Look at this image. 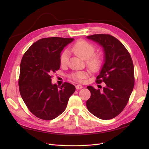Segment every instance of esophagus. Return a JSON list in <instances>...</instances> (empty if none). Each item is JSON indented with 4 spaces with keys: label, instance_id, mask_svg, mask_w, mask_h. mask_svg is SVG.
<instances>
[{
    "label": "esophagus",
    "instance_id": "esophagus-1",
    "mask_svg": "<svg viewBox=\"0 0 149 149\" xmlns=\"http://www.w3.org/2000/svg\"><path fill=\"white\" fill-rule=\"evenodd\" d=\"M75 88H76V89H80L83 88V86L80 84H78V85H76Z\"/></svg>",
    "mask_w": 149,
    "mask_h": 149
}]
</instances>
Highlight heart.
Returning a JSON list of instances; mask_svg holds the SVG:
<instances>
[{"label":"heart","mask_w":149,"mask_h":149,"mask_svg":"<svg viewBox=\"0 0 149 149\" xmlns=\"http://www.w3.org/2000/svg\"><path fill=\"white\" fill-rule=\"evenodd\" d=\"M71 51L78 57L83 60H87L88 65L92 69H97L101 63L99 55L93 54L95 48L93 45L84 40L77 41L71 48ZM69 54L67 51L63 52L60 56L61 65H66L68 61ZM88 77V73L84 71L78 72L72 75V78L78 81H83Z\"/></svg>","instance_id":"obj_1"}]
</instances>
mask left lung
Returning <instances> with one entry per match:
<instances>
[{"label":"left lung","mask_w":149,"mask_h":149,"mask_svg":"<svg viewBox=\"0 0 149 149\" xmlns=\"http://www.w3.org/2000/svg\"><path fill=\"white\" fill-rule=\"evenodd\" d=\"M87 38L98 43L104 54V63L96 82H104L103 91L92 86L86 101L89 111L101 120L112 119L126 107L134 87V68L130 55L123 43L109 34H93Z\"/></svg>","instance_id":"obj_1"}]
</instances>
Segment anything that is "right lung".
<instances>
[{"mask_svg": "<svg viewBox=\"0 0 149 149\" xmlns=\"http://www.w3.org/2000/svg\"><path fill=\"white\" fill-rule=\"evenodd\" d=\"M74 38L49 37L34 43L23 55L19 80L21 97L30 112L45 120L56 118L66 109L74 85L60 87L51 82V74L60 69V54Z\"/></svg>", "mask_w": 149, "mask_h": 149, "instance_id": "1", "label": "right lung"}]
</instances>
